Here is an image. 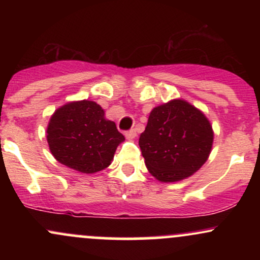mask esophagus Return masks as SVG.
Here are the masks:
<instances>
[{"label": "esophagus", "mask_w": 260, "mask_h": 260, "mask_svg": "<svg viewBox=\"0 0 260 260\" xmlns=\"http://www.w3.org/2000/svg\"><path fill=\"white\" fill-rule=\"evenodd\" d=\"M136 131L134 129H129L127 131V132H124V136H126L127 139H134L136 138Z\"/></svg>", "instance_id": "1"}]
</instances>
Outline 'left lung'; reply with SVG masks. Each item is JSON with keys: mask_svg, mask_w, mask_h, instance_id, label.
I'll return each instance as SVG.
<instances>
[{"mask_svg": "<svg viewBox=\"0 0 260 260\" xmlns=\"http://www.w3.org/2000/svg\"><path fill=\"white\" fill-rule=\"evenodd\" d=\"M213 139V127L204 113L176 99L154 107L139 137V147L145 166L156 180L176 182L204 165Z\"/></svg>", "mask_w": 260, "mask_h": 260, "instance_id": "1", "label": "left lung"}]
</instances>
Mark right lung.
Masks as SVG:
<instances>
[{"instance_id":"add662e5","label":"right lung","mask_w":260,"mask_h":260,"mask_svg":"<svg viewBox=\"0 0 260 260\" xmlns=\"http://www.w3.org/2000/svg\"><path fill=\"white\" fill-rule=\"evenodd\" d=\"M46 132L55 159L83 174L106 169L124 140L115 122L106 120L101 106L89 100L73 101L56 110Z\"/></svg>"}]
</instances>
